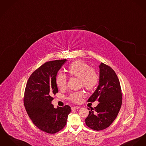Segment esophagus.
Instances as JSON below:
<instances>
[{"label":"esophagus","instance_id":"1","mask_svg":"<svg viewBox=\"0 0 146 146\" xmlns=\"http://www.w3.org/2000/svg\"><path fill=\"white\" fill-rule=\"evenodd\" d=\"M80 106H72V107L71 108V109H72V110H74V109H80Z\"/></svg>","mask_w":146,"mask_h":146}]
</instances>
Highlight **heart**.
<instances>
[{"label":"heart","mask_w":146,"mask_h":146,"mask_svg":"<svg viewBox=\"0 0 146 146\" xmlns=\"http://www.w3.org/2000/svg\"><path fill=\"white\" fill-rule=\"evenodd\" d=\"M67 72L70 76L80 79V85L88 90H94L99 82V75L96 70L81 60L73 62L68 67ZM56 82L59 88H65L67 84L66 76L62 72H59L57 75ZM84 96V92H76L71 94L69 99L74 103H79Z\"/></svg>","instance_id":"obj_1"}]
</instances>
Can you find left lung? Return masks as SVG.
<instances>
[{
    "label": "left lung",
    "instance_id": "obj_1",
    "mask_svg": "<svg viewBox=\"0 0 146 146\" xmlns=\"http://www.w3.org/2000/svg\"><path fill=\"white\" fill-rule=\"evenodd\" d=\"M95 100L99 103L89 111L85 123L90 128L100 131L108 127L115 119L122 103L121 90L118 76L110 67L103 63L99 65L98 86L88 102L93 103Z\"/></svg>",
    "mask_w": 146,
    "mask_h": 146
}]
</instances>
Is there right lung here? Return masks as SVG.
<instances>
[{
    "mask_svg": "<svg viewBox=\"0 0 146 146\" xmlns=\"http://www.w3.org/2000/svg\"><path fill=\"white\" fill-rule=\"evenodd\" d=\"M67 60L47 62L35 71L27 83L24 105L34 124L41 131L53 134L66 124L70 106L54 108L51 104L53 94L58 93L56 82L57 72Z\"/></svg>",
    "mask_w": 146,
    "mask_h": 146,
    "instance_id": "obj_1",
    "label": "right lung"
}]
</instances>
